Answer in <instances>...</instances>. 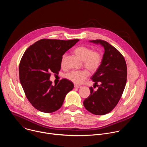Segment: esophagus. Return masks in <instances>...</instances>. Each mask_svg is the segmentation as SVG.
Returning a JSON list of instances; mask_svg holds the SVG:
<instances>
[{
    "label": "esophagus",
    "mask_w": 147,
    "mask_h": 147,
    "mask_svg": "<svg viewBox=\"0 0 147 147\" xmlns=\"http://www.w3.org/2000/svg\"><path fill=\"white\" fill-rule=\"evenodd\" d=\"M80 87V86L77 85V84H74V88H79Z\"/></svg>",
    "instance_id": "34e87169"
}]
</instances>
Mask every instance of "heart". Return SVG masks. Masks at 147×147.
<instances>
[{"instance_id":"b5f03b06","label":"heart","mask_w":147,"mask_h":147,"mask_svg":"<svg viewBox=\"0 0 147 147\" xmlns=\"http://www.w3.org/2000/svg\"><path fill=\"white\" fill-rule=\"evenodd\" d=\"M73 53L81 60L83 66L92 72L96 71L100 67L102 63L101 54L97 51L92 49L86 46H79L73 49ZM65 55H63L61 60V65L65 63ZM89 75L88 71L86 70H74L65 74V77L69 80L77 84L82 83Z\"/></svg>"}]
</instances>
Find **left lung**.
Masks as SVG:
<instances>
[{"label": "left lung", "instance_id": "8db88e82", "mask_svg": "<svg viewBox=\"0 0 147 147\" xmlns=\"http://www.w3.org/2000/svg\"><path fill=\"white\" fill-rule=\"evenodd\" d=\"M101 45L105 49L102 63L92 76L95 85L100 84L96 91L90 87V96L84 100L86 109L96 115L111 112L119 102L127 81V65L121 53L107 41L101 39L90 40Z\"/></svg>", "mask_w": 147, "mask_h": 147}]
</instances>
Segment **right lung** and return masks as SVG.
I'll list each match as a JSON object with an SVG mask.
<instances>
[{
	"label": "right lung",
	"mask_w": 147,
	"mask_h": 147,
	"mask_svg": "<svg viewBox=\"0 0 147 147\" xmlns=\"http://www.w3.org/2000/svg\"><path fill=\"white\" fill-rule=\"evenodd\" d=\"M78 40L42 39L25 51L19 65L20 81L27 98L39 111H56L74 88L73 83L67 79L53 86L49 78L51 72L59 73L62 56Z\"/></svg>",
	"instance_id": "obj_1"
}]
</instances>
